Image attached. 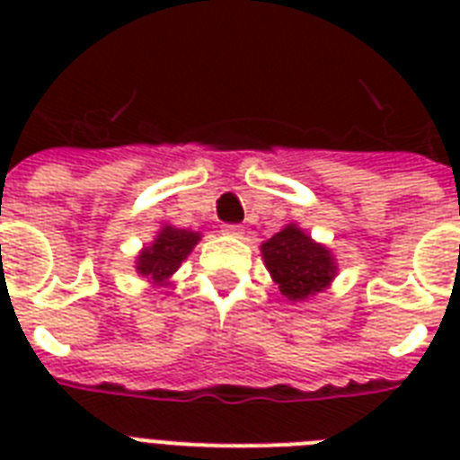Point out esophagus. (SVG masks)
Here are the masks:
<instances>
[{
  "instance_id": "obj_1",
  "label": "esophagus",
  "mask_w": 460,
  "mask_h": 460,
  "mask_svg": "<svg viewBox=\"0 0 460 460\" xmlns=\"http://www.w3.org/2000/svg\"><path fill=\"white\" fill-rule=\"evenodd\" d=\"M222 234L231 238H241L245 234V229L241 224H222Z\"/></svg>"
}]
</instances>
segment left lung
Instances as JSON below:
<instances>
[{"label": "left lung", "mask_w": 460, "mask_h": 460, "mask_svg": "<svg viewBox=\"0 0 460 460\" xmlns=\"http://www.w3.org/2000/svg\"><path fill=\"white\" fill-rule=\"evenodd\" d=\"M267 272L288 301H305L320 294L336 277L334 255L314 243L305 231L288 224L260 245Z\"/></svg>", "instance_id": "left-lung-1"}]
</instances>
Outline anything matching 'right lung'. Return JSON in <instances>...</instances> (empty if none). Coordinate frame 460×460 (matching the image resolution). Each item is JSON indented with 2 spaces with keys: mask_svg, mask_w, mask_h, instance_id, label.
Returning <instances> with one entry per match:
<instances>
[{
  "mask_svg": "<svg viewBox=\"0 0 460 460\" xmlns=\"http://www.w3.org/2000/svg\"><path fill=\"white\" fill-rule=\"evenodd\" d=\"M200 241L198 231L176 229L164 224L157 231V236L150 245H146L136 258V272L153 281L157 287H164L166 279L181 267V262L190 255L195 245Z\"/></svg>",
  "mask_w": 460,
  "mask_h": 460,
  "instance_id": "1",
  "label": "right lung"
}]
</instances>
